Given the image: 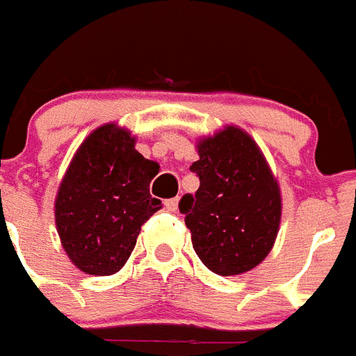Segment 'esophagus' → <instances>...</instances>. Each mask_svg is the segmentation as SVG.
Wrapping results in <instances>:
<instances>
[{
	"label": "esophagus",
	"mask_w": 356,
	"mask_h": 356,
	"mask_svg": "<svg viewBox=\"0 0 356 356\" xmlns=\"http://www.w3.org/2000/svg\"><path fill=\"white\" fill-rule=\"evenodd\" d=\"M177 206H179L177 197H173V199H166V201H164V208H166L168 211H175L177 210Z\"/></svg>",
	"instance_id": "34e87169"
}]
</instances>
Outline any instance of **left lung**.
<instances>
[{
  "mask_svg": "<svg viewBox=\"0 0 356 356\" xmlns=\"http://www.w3.org/2000/svg\"><path fill=\"white\" fill-rule=\"evenodd\" d=\"M190 166L201 184L179 202L192 244L208 270L238 275L261 264L280 224L279 184L264 155L241 128L228 127L197 146Z\"/></svg>",
  "mask_w": 356,
  "mask_h": 356,
  "instance_id": "1",
  "label": "left lung"
}]
</instances>
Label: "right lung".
<instances>
[{
	"label": "right lung",
	"mask_w": 356,
	"mask_h": 356,
	"mask_svg": "<svg viewBox=\"0 0 356 356\" xmlns=\"http://www.w3.org/2000/svg\"><path fill=\"white\" fill-rule=\"evenodd\" d=\"M159 164L136 139L104 124L79 146L56 199V224L70 261L88 275H112L128 261L141 226L163 208L150 195Z\"/></svg>",
	"instance_id": "1"
}]
</instances>
